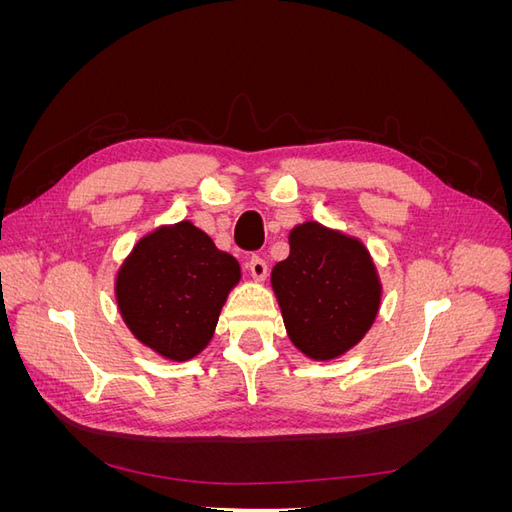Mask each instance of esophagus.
I'll list each match as a JSON object with an SVG mask.
<instances>
[{"mask_svg": "<svg viewBox=\"0 0 512 512\" xmlns=\"http://www.w3.org/2000/svg\"><path fill=\"white\" fill-rule=\"evenodd\" d=\"M247 265H250V273H252L254 280H258V282L265 280V277H267V262L265 260H262L260 256H252Z\"/></svg>", "mask_w": 512, "mask_h": 512, "instance_id": "esophagus-1", "label": "esophagus"}]
</instances>
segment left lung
<instances>
[{
  "label": "left lung",
  "mask_w": 512,
  "mask_h": 512,
  "mask_svg": "<svg viewBox=\"0 0 512 512\" xmlns=\"http://www.w3.org/2000/svg\"><path fill=\"white\" fill-rule=\"evenodd\" d=\"M271 284L286 331L309 359L327 361L359 344L376 320L380 282L361 241L305 222L290 232V256Z\"/></svg>",
  "instance_id": "1"
}]
</instances>
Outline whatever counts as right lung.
I'll use <instances>...</instances> for the list:
<instances>
[{
	"label": "right lung",
	"mask_w": 512,
	"mask_h": 512,
	"mask_svg": "<svg viewBox=\"0 0 512 512\" xmlns=\"http://www.w3.org/2000/svg\"><path fill=\"white\" fill-rule=\"evenodd\" d=\"M239 277L235 258L194 224L179 222L136 243L115 294L136 339L170 361H188L209 344Z\"/></svg>",
	"instance_id": "add662e5"
}]
</instances>
